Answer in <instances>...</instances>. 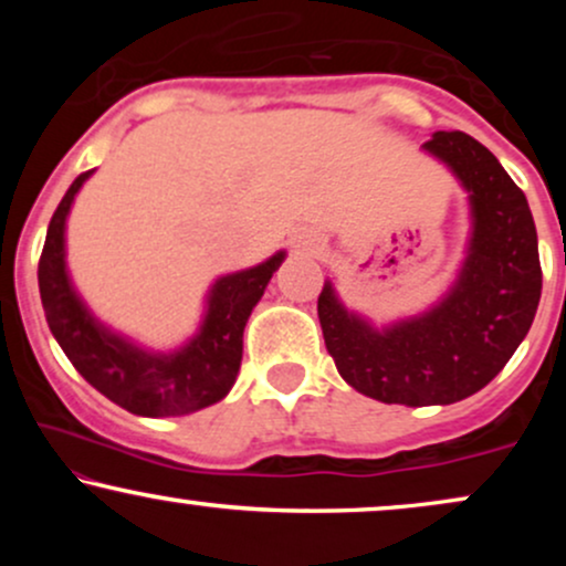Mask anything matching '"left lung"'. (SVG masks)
Wrapping results in <instances>:
<instances>
[{
    "mask_svg": "<svg viewBox=\"0 0 566 566\" xmlns=\"http://www.w3.org/2000/svg\"><path fill=\"white\" fill-rule=\"evenodd\" d=\"M423 151L469 191L471 239L452 287L423 314L382 329L348 311L333 282L316 305L340 378L382 405H452L482 391L527 337L543 290L527 197L490 148L439 129Z\"/></svg>",
    "mask_w": 566,
    "mask_h": 566,
    "instance_id": "obj_1",
    "label": "left lung"
}]
</instances>
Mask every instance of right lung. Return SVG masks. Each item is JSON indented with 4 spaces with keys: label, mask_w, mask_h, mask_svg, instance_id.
<instances>
[{
    "label": "right lung",
    "mask_w": 566,
    "mask_h": 566,
    "mask_svg": "<svg viewBox=\"0 0 566 566\" xmlns=\"http://www.w3.org/2000/svg\"><path fill=\"white\" fill-rule=\"evenodd\" d=\"M69 186L48 226L39 258V295L57 346L90 386L143 418H178L223 399L242 367L244 324L263 297L284 250L269 261L220 276L207 292L199 333L172 354H157L112 333L90 314L66 269V218L84 180Z\"/></svg>",
    "instance_id": "obj_1"
}]
</instances>
